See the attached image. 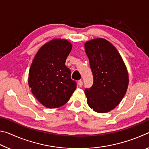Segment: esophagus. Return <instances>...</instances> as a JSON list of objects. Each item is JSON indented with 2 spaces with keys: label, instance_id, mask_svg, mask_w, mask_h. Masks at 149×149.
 <instances>
[{
  "label": "esophagus",
  "instance_id": "esophagus-1",
  "mask_svg": "<svg viewBox=\"0 0 149 149\" xmlns=\"http://www.w3.org/2000/svg\"><path fill=\"white\" fill-rule=\"evenodd\" d=\"M77 84H78V85H79V87H81L82 86H83V81L81 80H79V81H78V83H77Z\"/></svg>",
  "mask_w": 149,
  "mask_h": 149
}]
</instances>
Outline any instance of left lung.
Wrapping results in <instances>:
<instances>
[{
    "instance_id": "8db88e82",
    "label": "left lung",
    "mask_w": 149,
    "mask_h": 149,
    "mask_svg": "<svg viewBox=\"0 0 149 149\" xmlns=\"http://www.w3.org/2000/svg\"><path fill=\"white\" fill-rule=\"evenodd\" d=\"M93 75V84L85 89L87 104L96 112L105 113L120 104L129 84L128 72L114 45L102 38L85 43Z\"/></svg>"
}]
</instances>
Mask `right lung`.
<instances>
[{
  "mask_svg": "<svg viewBox=\"0 0 149 149\" xmlns=\"http://www.w3.org/2000/svg\"><path fill=\"white\" fill-rule=\"evenodd\" d=\"M72 45L65 39L47 42L37 52L30 67L28 84L36 99L48 108L62 107L76 89L65 62Z\"/></svg>",
  "mask_w": 149,
  "mask_h": 149,
  "instance_id": "add662e5",
  "label": "right lung"
}]
</instances>
